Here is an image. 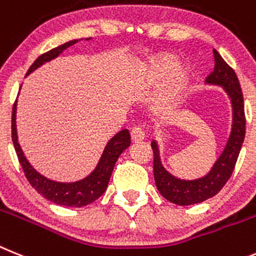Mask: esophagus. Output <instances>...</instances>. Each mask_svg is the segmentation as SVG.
<instances>
[{
  "label": "esophagus",
  "mask_w": 256,
  "mask_h": 256,
  "mask_svg": "<svg viewBox=\"0 0 256 256\" xmlns=\"http://www.w3.org/2000/svg\"><path fill=\"white\" fill-rule=\"evenodd\" d=\"M146 138V134H144L143 128L140 126H134L131 128V139L132 142H142Z\"/></svg>",
  "instance_id": "obj_1"
}]
</instances>
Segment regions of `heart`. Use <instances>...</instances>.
<instances>
[{"label": "heart", "mask_w": 256, "mask_h": 256, "mask_svg": "<svg viewBox=\"0 0 256 256\" xmlns=\"http://www.w3.org/2000/svg\"><path fill=\"white\" fill-rule=\"evenodd\" d=\"M144 80L150 86L161 88L160 106L172 108L180 100L188 80V70L183 66H178L175 55L162 52L150 58L146 66Z\"/></svg>", "instance_id": "heart-1"}]
</instances>
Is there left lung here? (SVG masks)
<instances>
[{"label": "left lung", "mask_w": 256, "mask_h": 256, "mask_svg": "<svg viewBox=\"0 0 256 256\" xmlns=\"http://www.w3.org/2000/svg\"><path fill=\"white\" fill-rule=\"evenodd\" d=\"M214 70L206 77V82L211 85L222 86L230 98L233 108V125L226 148L212 168L208 171V174L194 180H182L172 176L162 166L157 143L153 140L150 144L153 150V172L156 186L168 201L180 206L200 204L220 192L234 170L236 162L245 139V106L238 78L234 70L224 62L216 50H214Z\"/></svg>", "instance_id": "8db88e82"}]
</instances>
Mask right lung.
<instances>
[{
    "label": "right lung",
    "instance_id": "add662e5",
    "mask_svg": "<svg viewBox=\"0 0 256 256\" xmlns=\"http://www.w3.org/2000/svg\"><path fill=\"white\" fill-rule=\"evenodd\" d=\"M76 42H78V40L66 42L64 45L58 46V48L48 51L45 54L40 55L34 60V63L30 66V68L26 72V76L32 73L34 70H37L38 66H41L46 62H50L51 59H55L56 56H59L66 48L74 45ZM15 114H16V102H15L14 106H12V114H11V138H12L15 152H16L18 160H19L22 168H23L26 180L30 182V186L37 192L41 193L45 198L54 202L56 205L70 206V208H81V206L88 205V204L99 198L106 192V186H108V182H110V175H112L116 161L118 160L120 154L131 143L128 130L125 128V130L120 131L108 142L100 161H99L95 170L88 176H86L82 180L74 182V183H59V182L50 180V179L45 178L40 172H37L30 166V162L26 161L23 150H22L20 146L18 143L16 122H15L16 116Z\"/></svg>",
    "mask_w": 256,
    "mask_h": 256
}]
</instances>
